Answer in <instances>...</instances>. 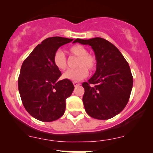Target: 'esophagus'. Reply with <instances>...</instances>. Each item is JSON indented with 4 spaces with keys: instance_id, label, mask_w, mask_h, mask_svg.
<instances>
[{
    "instance_id": "34e87169",
    "label": "esophagus",
    "mask_w": 153,
    "mask_h": 153,
    "mask_svg": "<svg viewBox=\"0 0 153 153\" xmlns=\"http://www.w3.org/2000/svg\"><path fill=\"white\" fill-rule=\"evenodd\" d=\"M73 85H74V86H75V87H78V86H79V85H80V84L78 82H77V81H74V82H73Z\"/></svg>"
}]
</instances>
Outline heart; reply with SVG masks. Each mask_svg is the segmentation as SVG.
<instances>
[{
	"mask_svg": "<svg viewBox=\"0 0 153 153\" xmlns=\"http://www.w3.org/2000/svg\"><path fill=\"white\" fill-rule=\"evenodd\" d=\"M71 55L78 57L76 63L78 68L68 70L62 75V78L67 80L78 81L85 78L88 74V71H93L96 69V59L92 54H88V50L81 45H75L69 50ZM53 62L54 66L59 70L64 71L68 67V61L66 56L62 50H58L54 52L53 56Z\"/></svg>",
	"mask_w": 153,
	"mask_h": 153,
	"instance_id": "heart-1",
	"label": "heart"
}]
</instances>
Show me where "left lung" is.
<instances>
[{
  "mask_svg": "<svg viewBox=\"0 0 153 153\" xmlns=\"http://www.w3.org/2000/svg\"><path fill=\"white\" fill-rule=\"evenodd\" d=\"M90 45L96 59V71L88 82L82 102L90 117L105 120L115 117L125 108L133 85L130 68L120 51L103 38L76 39L74 43Z\"/></svg>",
  "mask_w": 153,
  "mask_h": 153,
  "instance_id": "1",
  "label": "left lung"
}]
</instances>
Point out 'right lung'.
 <instances>
[{"mask_svg":"<svg viewBox=\"0 0 153 153\" xmlns=\"http://www.w3.org/2000/svg\"><path fill=\"white\" fill-rule=\"evenodd\" d=\"M73 40L60 36L46 39L35 47L21 68L18 85L23 105L29 114L42 122L60 118L65 111L67 98L74 90L70 80H58L61 72L53 62L54 52Z\"/></svg>","mask_w":153,"mask_h":153,"instance_id":"add662e5","label":"right lung"}]
</instances>
